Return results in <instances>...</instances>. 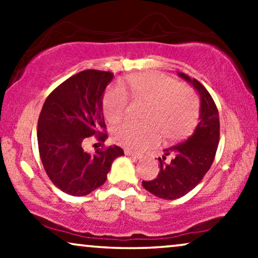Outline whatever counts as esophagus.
I'll use <instances>...</instances> for the list:
<instances>
[{"mask_svg": "<svg viewBox=\"0 0 258 258\" xmlns=\"http://www.w3.org/2000/svg\"><path fill=\"white\" fill-rule=\"evenodd\" d=\"M123 152H125V154H126L127 156H131V158H135V159H141L142 158L141 154H137V153L132 152V150H130V149H125V150H123Z\"/></svg>", "mask_w": 258, "mask_h": 258, "instance_id": "obj_1", "label": "esophagus"}]
</instances>
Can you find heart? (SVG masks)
Returning <instances> with one entry per match:
<instances>
[{"label": "heart", "mask_w": 258, "mask_h": 258, "mask_svg": "<svg viewBox=\"0 0 258 258\" xmlns=\"http://www.w3.org/2000/svg\"><path fill=\"white\" fill-rule=\"evenodd\" d=\"M132 98L149 102L144 119L147 122L127 121L114 127L112 138L120 146L144 150L155 146L162 136L178 141L190 135L199 120V100L191 88L179 85L173 78L159 72L136 74L127 78ZM128 97L119 86L108 88L103 97V112L110 123L123 119Z\"/></svg>", "instance_id": "b5f03b06"}]
</instances>
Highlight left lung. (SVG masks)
Masks as SVG:
<instances>
[{"label": "left lung", "instance_id": "1", "mask_svg": "<svg viewBox=\"0 0 258 258\" xmlns=\"http://www.w3.org/2000/svg\"><path fill=\"white\" fill-rule=\"evenodd\" d=\"M178 76L199 93L200 122L183 143L165 149L164 156L159 158L158 177L142 182L148 191L166 200L184 197L199 184L214 162L220 142V116L211 94L198 80L184 73Z\"/></svg>", "mask_w": 258, "mask_h": 258}]
</instances>
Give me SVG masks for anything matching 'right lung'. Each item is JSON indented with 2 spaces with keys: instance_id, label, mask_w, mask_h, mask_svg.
<instances>
[{
  "instance_id": "obj_1",
  "label": "right lung",
  "mask_w": 258,
  "mask_h": 258,
  "mask_svg": "<svg viewBox=\"0 0 258 258\" xmlns=\"http://www.w3.org/2000/svg\"><path fill=\"white\" fill-rule=\"evenodd\" d=\"M112 78V73L93 69L75 74L52 91L40 112L37 142L44 171L69 195L84 197L104 184L112 161L123 155L117 146L93 154L84 149L88 137H108L103 96Z\"/></svg>"
}]
</instances>
